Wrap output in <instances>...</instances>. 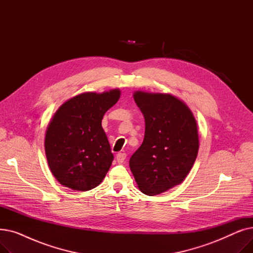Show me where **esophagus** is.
<instances>
[{"mask_svg":"<svg viewBox=\"0 0 253 253\" xmlns=\"http://www.w3.org/2000/svg\"><path fill=\"white\" fill-rule=\"evenodd\" d=\"M117 161H118V163H123L124 161H125V159H126V154L125 153H119L118 155H117Z\"/></svg>","mask_w":253,"mask_h":253,"instance_id":"1","label":"esophagus"}]
</instances>
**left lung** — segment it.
<instances>
[{
  "label": "left lung",
  "mask_w": 253,
  "mask_h": 253,
  "mask_svg": "<svg viewBox=\"0 0 253 253\" xmlns=\"http://www.w3.org/2000/svg\"><path fill=\"white\" fill-rule=\"evenodd\" d=\"M144 122V138L129 166L139 190L149 196L181 183L199 150L196 119L183 101L166 93L135 91Z\"/></svg>",
  "instance_id": "obj_1"
}]
</instances>
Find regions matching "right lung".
Returning a JSON list of instances; mask_svg holds the SVG:
<instances>
[{
	"label": "right lung",
	"mask_w": 253,
	"mask_h": 253,
	"mask_svg": "<svg viewBox=\"0 0 253 253\" xmlns=\"http://www.w3.org/2000/svg\"><path fill=\"white\" fill-rule=\"evenodd\" d=\"M121 91L86 92L66 100L47 127L45 153L52 174L66 188L89 191L102 181L114 155L101 121Z\"/></svg>",
	"instance_id": "1"
}]
</instances>
